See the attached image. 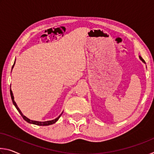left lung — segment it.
Masks as SVG:
<instances>
[{"label": "left lung", "mask_w": 154, "mask_h": 154, "mask_svg": "<svg viewBox=\"0 0 154 154\" xmlns=\"http://www.w3.org/2000/svg\"><path fill=\"white\" fill-rule=\"evenodd\" d=\"M139 58L140 59V60H142L143 62H144V63H145V61H144V60H143L142 58H141V57H140V56H139Z\"/></svg>", "instance_id": "8db88e82"}]
</instances>
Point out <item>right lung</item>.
<instances>
[{"label": "right lung", "instance_id": "add662e5", "mask_svg": "<svg viewBox=\"0 0 154 154\" xmlns=\"http://www.w3.org/2000/svg\"><path fill=\"white\" fill-rule=\"evenodd\" d=\"M14 65H15V62H14V65H13L12 69H13V68H14ZM10 94H11V100H12L13 104H14V106H15V108L17 109V110L18 111V112H19V113H20L21 116H22V117L23 118V119H24L25 121H26L27 122H28V123H30V124H35V125H38V126H49V125H51V124H54V123H56V122L58 120V119L60 118V116H62V113H63V112H62V113L60 115V116L58 117V118H56L55 119H53V120L46 121V122H38V121L30 120V119H28V118H26V117L24 116V115L22 114V111H21L20 110V109L18 108V106H17V105L16 103H15V100H14V94H13V92H12V91H11V89H10Z\"/></svg>", "mask_w": 154, "mask_h": 154}]
</instances>
